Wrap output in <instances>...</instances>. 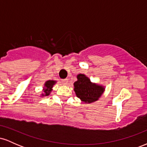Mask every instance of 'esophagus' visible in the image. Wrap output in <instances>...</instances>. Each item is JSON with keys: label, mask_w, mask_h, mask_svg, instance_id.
Masks as SVG:
<instances>
[{"label": "esophagus", "mask_w": 147, "mask_h": 147, "mask_svg": "<svg viewBox=\"0 0 147 147\" xmlns=\"http://www.w3.org/2000/svg\"><path fill=\"white\" fill-rule=\"evenodd\" d=\"M61 82H62V84H63V85H67V84H68V79H62Z\"/></svg>", "instance_id": "1"}]
</instances>
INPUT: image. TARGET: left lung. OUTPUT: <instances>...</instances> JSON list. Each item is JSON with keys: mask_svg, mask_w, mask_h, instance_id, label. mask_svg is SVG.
<instances>
[{"mask_svg": "<svg viewBox=\"0 0 147 147\" xmlns=\"http://www.w3.org/2000/svg\"><path fill=\"white\" fill-rule=\"evenodd\" d=\"M77 78V81L74 83V90L77 97L85 104L97 101L105 90V87L92 83L84 74H79Z\"/></svg>", "mask_w": 147, "mask_h": 147, "instance_id": "8db88e82", "label": "left lung"}]
</instances>
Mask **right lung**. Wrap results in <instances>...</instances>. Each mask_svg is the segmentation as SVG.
<instances>
[{
	"mask_svg": "<svg viewBox=\"0 0 147 147\" xmlns=\"http://www.w3.org/2000/svg\"><path fill=\"white\" fill-rule=\"evenodd\" d=\"M56 83L57 82L55 80H48L45 82L44 84V87H43V93H42L41 95V97H45V96H48L50 95V92L52 90V88Z\"/></svg>",
	"mask_w": 147,
	"mask_h": 147,
	"instance_id": "1",
	"label": "right lung"
}]
</instances>
